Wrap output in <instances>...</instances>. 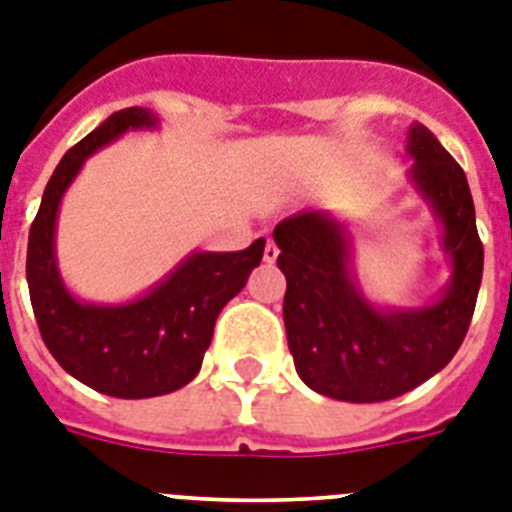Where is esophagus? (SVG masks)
Segmentation results:
<instances>
[{"mask_svg":"<svg viewBox=\"0 0 512 512\" xmlns=\"http://www.w3.org/2000/svg\"><path fill=\"white\" fill-rule=\"evenodd\" d=\"M263 257H265V263H276V260H278V247L270 242V239H268V244H265Z\"/></svg>","mask_w":512,"mask_h":512,"instance_id":"esophagus-1","label":"esophagus"}]
</instances>
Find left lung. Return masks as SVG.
<instances>
[{
    "label": "left lung",
    "instance_id": "obj_1",
    "mask_svg": "<svg viewBox=\"0 0 512 512\" xmlns=\"http://www.w3.org/2000/svg\"><path fill=\"white\" fill-rule=\"evenodd\" d=\"M409 184L440 226L450 278L419 307L377 304L354 268L349 223L299 210L273 231L286 276L283 322L296 375L315 393L349 403L390 401L437 375L461 349L482 286L484 247L466 174L424 124L406 135Z\"/></svg>",
    "mask_w": 512,
    "mask_h": 512
}]
</instances>
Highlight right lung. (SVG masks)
Wrapping results in <instances>:
<instances>
[{
    "mask_svg": "<svg viewBox=\"0 0 512 512\" xmlns=\"http://www.w3.org/2000/svg\"><path fill=\"white\" fill-rule=\"evenodd\" d=\"M161 119L132 106L103 119L64 153L46 184L28 236L30 304L46 349L88 388L114 398H153L184 388L203 367L221 309L260 265L265 239L239 252L192 249L156 286L117 304L72 294L57 263V216L83 163L124 132L158 130Z\"/></svg>",
    "mask_w": 512,
    "mask_h": 512,
    "instance_id": "obj_1",
    "label": "right lung"
}]
</instances>
